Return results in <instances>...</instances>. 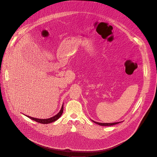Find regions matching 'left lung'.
<instances>
[{
  "mask_svg": "<svg viewBox=\"0 0 157 157\" xmlns=\"http://www.w3.org/2000/svg\"><path fill=\"white\" fill-rule=\"evenodd\" d=\"M94 123L99 124V125H101V126H113V125H115V124H117L120 122H116V123H98V122H96V121H93Z\"/></svg>",
  "mask_w": 157,
  "mask_h": 157,
  "instance_id": "left-lung-1",
  "label": "left lung"
}]
</instances>
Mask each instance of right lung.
<instances>
[{"label": "right lung", "mask_w": 157, "mask_h": 157, "mask_svg": "<svg viewBox=\"0 0 157 157\" xmlns=\"http://www.w3.org/2000/svg\"><path fill=\"white\" fill-rule=\"evenodd\" d=\"M63 112V105L61 107V109L60 111L58 114H57V115H56L55 116H54L51 118H48V119H39V118H33V117H31L29 116H27V115H26V117H27L28 118H29L30 119H31L33 120H34L36 122H38V123H42V124H48V123H52V122L56 121L58 119H59L60 118V117L62 115Z\"/></svg>", "instance_id": "add662e5"}]
</instances>
